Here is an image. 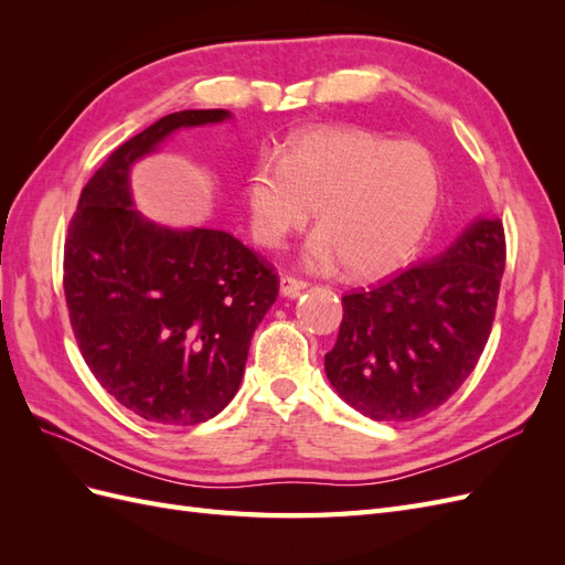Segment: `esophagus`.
Instances as JSON below:
<instances>
[{"label":"esophagus","instance_id":"34e87169","mask_svg":"<svg viewBox=\"0 0 565 565\" xmlns=\"http://www.w3.org/2000/svg\"><path fill=\"white\" fill-rule=\"evenodd\" d=\"M306 287H309V285H306L303 280H299V278H292V276H282L280 278V295L287 297V299L299 297Z\"/></svg>","mask_w":565,"mask_h":565}]
</instances>
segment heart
<instances>
[{
    "label": "heart",
    "instance_id": "heart-1",
    "mask_svg": "<svg viewBox=\"0 0 565 565\" xmlns=\"http://www.w3.org/2000/svg\"><path fill=\"white\" fill-rule=\"evenodd\" d=\"M245 195L262 245L282 247L316 210L303 264L320 273L344 264L353 278H380L403 266L429 231L440 172L419 143L328 127L299 134L280 160L264 156Z\"/></svg>",
    "mask_w": 565,
    "mask_h": 565
}]
</instances>
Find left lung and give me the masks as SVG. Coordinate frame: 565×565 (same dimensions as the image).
<instances>
[{
  "label": "left lung",
  "mask_w": 565,
  "mask_h": 565,
  "mask_svg": "<svg viewBox=\"0 0 565 565\" xmlns=\"http://www.w3.org/2000/svg\"><path fill=\"white\" fill-rule=\"evenodd\" d=\"M504 259L502 221L476 218L434 259L341 297L337 344L324 353L334 391L377 422H409L440 407L488 344Z\"/></svg>",
  "instance_id": "1"
}]
</instances>
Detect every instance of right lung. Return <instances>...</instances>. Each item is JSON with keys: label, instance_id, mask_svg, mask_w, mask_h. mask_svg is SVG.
I'll return each instance as SVG.
<instances>
[{"label": "right lung", "instance_id": "right-lung-1", "mask_svg": "<svg viewBox=\"0 0 565 565\" xmlns=\"http://www.w3.org/2000/svg\"><path fill=\"white\" fill-rule=\"evenodd\" d=\"M228 117L181 110L136 134L82 188L67 226L63 289L82 358L146 422L191 426L218 415L278 297V273L231 233L167 228L131 200L134 162L179 129Z\"/></svg>", "mask_w": 565, "mask_h": 565}]
</instances>
